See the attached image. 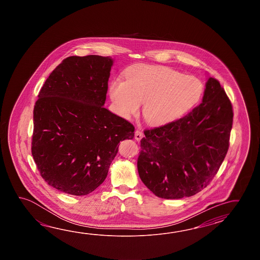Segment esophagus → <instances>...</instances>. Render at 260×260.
<instances>
[{"label":"esophagus","mask_w":260,"mask_h":260,"mask_svg":"<svg viewBox=\"0 0 260 260\" xmlns=\"http://www.w3.org/2000/svg\"><path fill=\"white\" fill-rule=\"evenodd\" d=\"M144 135L143 133L141 132V131H139V130H137L136 133H135V138H136V140H141V138H143Z\"/></svg>","instance_id":"esophagus-1"}]
</instances>
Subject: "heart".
<instances>
[{"instance_id":"1","label":"heart","mask_w":260,"mask_h":260,"mask_svg":"<svg viewBox=\"0 0 260 260\" xmlns=\"http://www.w3.org/2000/svg\"><path fill=\"white\" fill-rule=\"evenodd\" d=\"M204 93L198 78L164 66L140 65L128 71L125 81L111 83L110 95L117 112L129 119L143 102L144 120L161 126L177 121L196 105Z\"/></svg>"}]
</instances>
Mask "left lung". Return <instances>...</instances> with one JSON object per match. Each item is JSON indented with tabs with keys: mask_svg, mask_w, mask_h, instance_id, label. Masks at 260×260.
I'll return each instance as SVG.
<instances>
[{
	"mask_svg": "<svg viewBox=\"0 0 260 260\" xmlns=\"http://www.w3.org/2000/svg\"><path fill=\"white\" fill-rule=\"evenodd\" d=\"M232 122L226 92L217 80L208 78L198 107L179 120L144 131L138 159L142 182L164 199L200 192L226 157Z\"/></svg>",
	"mask_w": 260,
	"mask_h": 260,
	"instance_id": "obj_1",
	"label": "left lung"
}]
</instances>
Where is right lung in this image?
Here are the masks:
<instances>
[{"instance_id":"add662e5","label":"right lung","mask_w":260,"mask_h":260,"mask_svg":"<svg viewBox=\"0 0 260 260\" xmlns=\"http://www.w3.org/2000/svg\"><path fill=\"white\" fill-rule=\"evenodd\" d=\"M112 65L110 56H69L38 94L31 153L44 181L64 193L94 191L118 144L135 136L132 123L103 107Z\"/></svg>"}]
</instances>
